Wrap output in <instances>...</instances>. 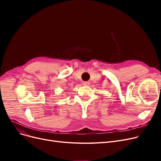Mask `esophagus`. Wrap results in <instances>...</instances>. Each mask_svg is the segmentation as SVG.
Masks as SVG:
<instances>
[{
    "mask_svg": "<svg viewBox=\"0 0 161 161\" xmlns=\"http://www.w3.org/2000/svg\"><path fill=\"white\" fill-rule=\"evenodd\" d=\"M83 85H85V86H89V85H90V82H88V81H85V82H83Z\"/></svg>",
    "mask_w": 161,
    "mask_h": 161,
    "instance_id": "34e87169",
    "label": "esophagus"
}]
</instances>
